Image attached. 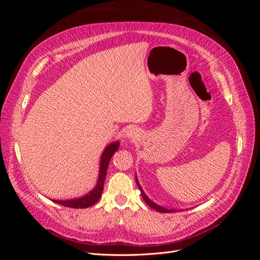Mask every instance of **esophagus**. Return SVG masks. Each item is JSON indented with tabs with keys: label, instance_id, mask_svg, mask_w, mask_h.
<instances>
[{
	"label": "esophagus",
	"instance_id": "34e87169",
	"mask_svg": "<svg viewBox=\"0 0 260 260\" xmlns=\"http://www.w3.org/2000/svg\"><path fill=\"white\" fill-rule=\"evenodd\" d=\"M125 136H127L128 139L138 140L140 138V132L137 128H131L127 132H125Z\"/></svg>",
	"mask_w": 260,
	"mask_h": 260
}]
</instances>
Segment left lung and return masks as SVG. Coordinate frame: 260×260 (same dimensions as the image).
<instances>
[{"mask_svg":"<svg viewBox=\"0 0 260 260\" xmlns=\"http://www.w3.org/2000/svg\"><path fill=\"white\" fill-rule=\"evenodd\" d=\"M137 184H138V186H139V188H140V191H141V195H142L143 200L145 201V203L147 204V205H148L149 207H152L153 209H155V210H157V211H159V212H174V211H176V209H167V208H165V207H162V206L157 205V204H155L154 202H152L151 200H149V199L147 198V196H146V194L144 193V191L142 190V187H141L138 179H137Z\"/></svg>","mask_w":260,"mask_h":260,"instance_id":"left-lung-1","label":"left lung"}]
</instances>
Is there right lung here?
Here are the masks:
<instances>
[{
	"mask_svg": "<svg viewBox=\"0 0 260 260\" xmlns=\"http://www.w3.org/2000/svg\"><path fill=\"white\" fill-rule=\"evenodd\" d=\"M118 148H119V142H118V141L108 144L105 147L104 152H103V154H102V157H101V161H100V174H99V178H98V183L91 192H89L88 194H85L84 196H82V198H79V199L66 200V201L53 200V202L59 204V205L66 206V207H72V208H86V207H90V206L94 205V204H95L100 200L102 192H103L104 180L106 177L109 160H111L112 156L114 155V153L117 151Z\"/></svg>",
	"mask_w": 260,
	"mask_h": 260,
	"instance_id": "add662e5",
	"label": "right lung"
}]
</instances>
